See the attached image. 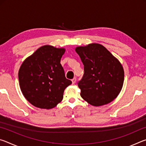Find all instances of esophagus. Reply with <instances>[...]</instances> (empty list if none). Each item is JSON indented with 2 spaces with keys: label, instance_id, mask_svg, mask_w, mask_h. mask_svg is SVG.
<instances>
[{
  "label": "esophagus",
  "instance_id": "esophagus-1",
  "mask_svg": "<svg viewBox=\"0 0 146 146\" xmlns=\"http://www.w3.org/2000/svg\"><path fill=\"white\" fill-rule=\"evenodd\" d=\"M76 78H73L72 80H71V81H72V84H75V82H76Z\"/></svg>",
  "mask_w": 146,
  "mask_h": 146
}]
</instances>
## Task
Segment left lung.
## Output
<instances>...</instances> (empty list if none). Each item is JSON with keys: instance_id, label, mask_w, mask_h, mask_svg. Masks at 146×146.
I'll list each match as a JSON object with an SVG mask.
<instances>
[{"instance_id": "1", "label": "left lung", "mask_w": 146, "mask_h": 146, "mask_svg": "<svg viewBox=\"0 0 146 146\" xmlns=\"http://www.w3.org/2000/svg\"><path fill=\"white\" fill-rule=\"evenodd\" d=\"M75 51L84 70L83 77L78 82L81 97L94 106L112 102L123 86L124 71L122 64L100 44L76 47Z\"/></svg>"}]
</instances>
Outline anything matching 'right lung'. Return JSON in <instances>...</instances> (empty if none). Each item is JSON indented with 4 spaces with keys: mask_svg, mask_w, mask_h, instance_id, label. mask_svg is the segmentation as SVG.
I'll use <instances>...</instances> for the list:
<instances>
[{
    "mask_svg": "<svg viewBox=\"0 0 146 146\" xmlns=\"http://www.w3.org/2000/svg\"><path fill=\"white\" fill-rule=\"evenodd\" d=\"M64 48L45 45L25 59L19 71V85L24 97L36 108H55L72 82L66 78L60 59Z\"/></svg>",
    "mask_w": 146,
    "mask_h": 146,
    "instance_id": "right-lung-1",
    "label": "right lung"
}]
</instances>
